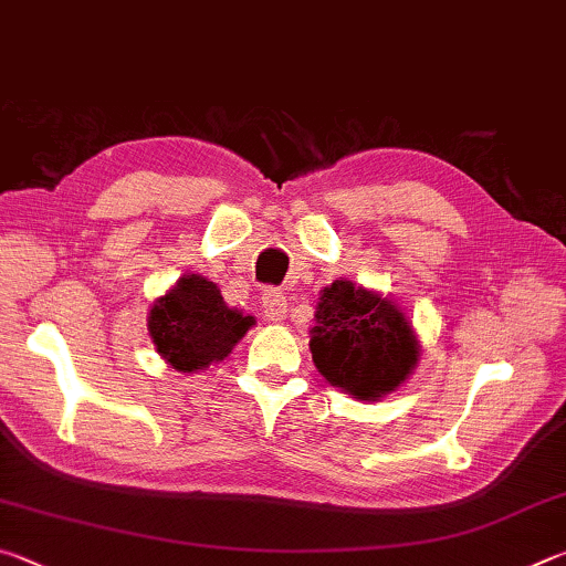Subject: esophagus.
Here are the masks:
<instances>
[{"instance_id": "esophagus-1", "label": "esophagus", "mask_w": 566, "mask_h": 566, "mask_svg": "<svg viewBox=\"0 0 566 566\" xmlns=\"http://www.w3.org/2000/svg\"><path fill=\"white\" fill-rule=\"evenodd\" d=\"M262 310L270 322H282L286 317V296L280 290H266L262 294Z\"/></svg>"}]
</instances>
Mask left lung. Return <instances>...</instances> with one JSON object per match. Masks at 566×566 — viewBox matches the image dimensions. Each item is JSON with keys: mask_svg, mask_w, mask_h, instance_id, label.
I'll return each instance as SVG.
<instances>
[{"mask_svg": "<svg viewBox=\"0 0 566 566\" xmlns=\"http://www.w3.org/2000/svg\"><path fill=\"white\" fill-rule=\"evenodd\" d=\"M310 347L322 377L357 399L397 389L419 357L405 314L347 280L324 286Z\"/></svg>", "mask_w": 566, "mask_h": 566, "instance_id": "8db88e82", "label": "left lung"}]
</instances>
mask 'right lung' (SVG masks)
<instances>
[{"label": "right lung", "mask_w": 566, "mask_h": 566, "mask_svg": "<svg viewBox=\"0 0 566 566\" xmlns=\"http://www.w3.org/2000/svg\"><path fill=\"white\" fill-rule=\"evenodd\" d=\"M252 324V317L229 310L217 284L199 274L181 276L149 312L151 342L177 371L222 361Z\"/></svg>", "instance_id": "1"}]
</instances>
